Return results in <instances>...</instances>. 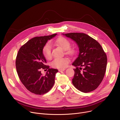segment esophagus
<instances>
[{
    "label": "esophagus",
    "instance_id": "1",
    "mask_svg": "<svg viewBox=\"0 0 120 120\" xmlns=\"http://www.w3.org/2000/svg\"><path fill=\"white\" fill-rule=\"evenodd\" d=\"M65 70V69H59V72H62V71H64Z\"/></svg>",
    "mask_w": 120,
    "mask_h": 120
}]
</instances>
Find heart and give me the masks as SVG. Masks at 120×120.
<instances>
[{
	"label": "heart",
	"mask_w": 120,
	"mask_h": 120,
	"mask_svg": "<svg viewBox=\"0 0 120 120\" xmlns=\"http://www.w3.org/2000/svg\"><path fill=\"white\" fill-rule=\"evenodd\" d=\"M54 44L65 50L67 54L72 55L74 53V50L69 48L70 46L69 41L65 38L61 37L58 38ZM43 53L46 59H48L51 57V46L49 44H47L44 46L43 49ZM69 62V60L66 57L56 58L51 63V65L55 68H64L67 66Z\"/></svg>",
	"instance_id": "b5f03b06"
}]
</instances>
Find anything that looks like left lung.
<instances>
[{"mask_svg":"<svg viewBox=\"0 0 120 120\" xmlns=\"http://www.w3.org/2000/svg\"><path fill=\"white\" fill-rule=\"evenodd\" d=\"M63 35L74 40L79 53L72 65L76 67L72 83L83 93L96 89L103 80L106 71L107 56L100 44L84 33H71ZM83 68L81 71V67Z\"/></svg>","mask_w":120,"mask_h":120,"instance_id":"1","label":"left lung"}]
</instances>
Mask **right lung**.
Wrapping results in <instances>:
<instances>
[{
	"label": "right lung",
	"mask_w": 120,
	"mask_h": 120,
	"mask_svg": "<svg viewBox=\"0 0 120 120\" xmlns=\"http://www.w3.org/2000/svg\"><path fill=\"white\" fill-rule=\"evenodd\" d=\"M56 35L33 38L19 51L15 61L16 71L25 87L32 93L44 94L52 88L55 83V75L58 71L45 65L46 60L43 49L47 41ZM41 68L48 69L44 76L41 73Z\"/></svg>",
	"instance_id": "right-lung-1"
}]
</instances>
